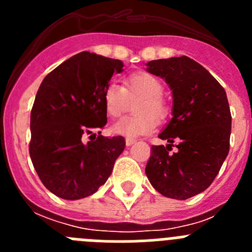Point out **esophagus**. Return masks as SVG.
<instances>
[{
  "mask_svg": "<svg viewBox=\"0 0 252 252\" xmlns=\"http://www.w3.org/2000/svg\"><path fill=\"white\" fill-rule=\"evenodd\" d=\"M136 142V139H131V137H127L126 139V146H131Z\"/></svg>",
  "mask_w": 252,
  "mask_h": 252,
  "instance_id": "esophagus-1",
  "label": "esophagus"
}]
</instances>
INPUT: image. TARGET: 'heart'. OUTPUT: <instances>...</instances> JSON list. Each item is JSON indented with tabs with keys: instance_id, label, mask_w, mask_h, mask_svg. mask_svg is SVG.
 I'll list each match as a JSON object with an SVG mask.
<instances>
[{
	"instance_id": "obj_1",
	"label": "heart",
	"mask_w": 252,
	"mask_h": 252,
	"mask_svg": "<svg viewBox=\"0 0 252 252\" xmlns=\"http://www.w3.org/2000/svg\"><path fill=\"white\" fill-rule=\"evenodd\" d=\"M164 86L155 75L137 72L125 79V87L116 82L107 84L103 91V104L107 115L116 119L130 108L131 101L135 103V115L126 116L113 125L112 131L126 137H136L150 133L158 121L168 116L169 108L161 94Z\"/></svg>"
}]
</instances>
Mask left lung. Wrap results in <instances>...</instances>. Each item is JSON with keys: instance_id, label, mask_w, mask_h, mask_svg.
Here are the masks:
<instances>
[{"instance_id": "1", "label": "left lung", "mask_w": 252, "mask_h": 252, "mask_svg": "<svg viewBox=\"0 0 252 252\" xmlns=\"http://www.w3.org/2000/svg\"><path fill=\"white\" fill-rule=\"evenodd\" d=\"M148 72L165 79L173 92V119L151 146L145 173L160 194L188 199L206 190L230 150L231 112L223 87L188 57L151 60ZM177 142L178 150L170 153Z\"/></svg>"}]
</instances>
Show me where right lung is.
<instances>
[{"label":"right lung","instance_id":"1","mask_svg":"<svg viewBox=\"0 0 252 252\" xmlns=\"http://www.w3.org/2000/svg\"><path fill=\"white\" fill-rule=\"evenodd\" d=\"M122 66L121 60L82 51L40 84L31 110L29 151L40 180L58 197L74 201L97 192L124 151L122 136L98 135L83 141L107 124L103 91Z\"/></svg>","mask_w":252,"mask_h":252}]
</instances>
